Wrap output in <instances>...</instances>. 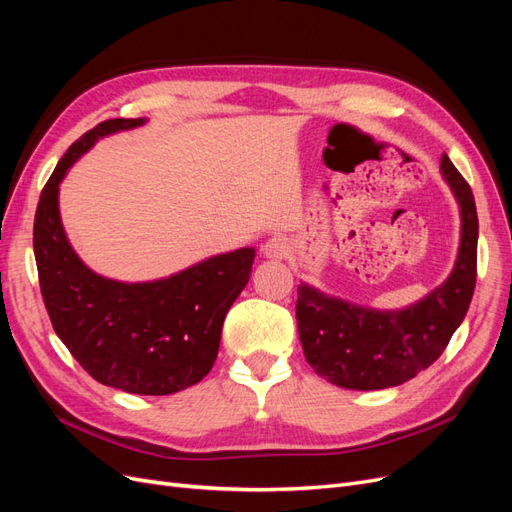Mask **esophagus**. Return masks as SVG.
Returning a JSON list of instances; mask_svg holds the SVG:
<instances>
[{
    "label": "esophagus",
    "mask_w": 512,
    "mask_h": 512,
    "mask_svg": "<svg viewBox=\"0 0 512 512\" xmlns=\"http://www.w3.org/2000/svg\"><path fill=\"white\" fill-rule=\"evenodd\" d=\"M262 254L271 260H284L290 256V243L284 237H273L262 245Z\"/></svg>",
    "instance_id": "obj_1"
}]
</instances>
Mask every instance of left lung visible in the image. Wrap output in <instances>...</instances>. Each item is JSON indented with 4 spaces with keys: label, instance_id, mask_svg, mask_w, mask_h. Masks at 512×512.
<instances>
[{
    "label": "left lung",
    "instance_id": "obj_1",
    "mask_svg": "<svg viewBox=\"0 0 512 512\" xmlns=\"http://www.w3.org/2000/svg\"><path fill=\"white\" fill-rule=\"evenodd\" d=\"M442 175L461 209L459 256L448 280L399 312H376L301 284L297 324L318 376L354 391L389 389L427 369L466 318L476 286L478 215L474 194L444 153Z\"/></svg>",
    "mask_w": 512,
    "mask_h": 512
}]
</instances>
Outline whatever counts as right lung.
Returning a JSON list of instances; mask_svg holds the SVG:
<instances>
[{
  "label": "right lung",
  "instance_id": "obj_1",
  "mask_svg": "<svg viewBox=\"0 0 512 512\" xmlns=\"http://www.w3.org/2000/svg\"><path fill=\"white\" fill-rule=\"evenodd\" d=\"M143 123L106 119L72 143L40 194L34 254L53 329L87 374L126 393L170 395L211 371L224 318L250 280L256 252L243 247L145 284L106 280L83 265L61 226L59 183L98 138Z\"/></svg>",
  "mask_w": 512,
  "mask_h": 512
}]
</instances>
